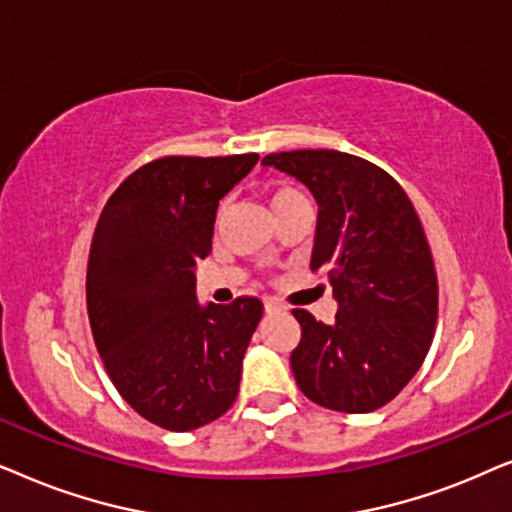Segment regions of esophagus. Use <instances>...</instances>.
Returning a JSON list of instances; mask_svg holds the SVG:
<instances>
[{
    "mask_svg": "<svg viewBox=\"0 0 512 512\" xmlns=\"http://www.w3.org/2000/svg\"><path fill=\"white\" fill-rule=\"evenodd\" d=\"M264 311H267V313H281V311H285V306L278 302L276 297H267V299H264Z\"/></svg>",
    "mask_w": 512,
    "mask_h": 512,
    "instance_id": "34e87169",
    "label": "esophagus"
}]
</instances>
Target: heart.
<instances>
[{"label":"heart","mask_w":512,"mask_h":512,"mask_svg":"<svg viewBox=\"0 0 512 512\" xmlns=\"http://www.w3.org/2000/svg\"><path fill=\"white\" fill-rule=\"evenodd\" d=\"M302 199L304 196L299 194L295 187L288 185V182H276V185L269 187V206L274 213L276 210H281L285 206H290V203L302 201ZM220 215H222V210H220Z\"/></svg>","instance_id":"1"}]
</instances>
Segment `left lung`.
Here are the masks:
<instances>
[{"instance_id":"left-lung-1","label":"left lung","mask_w":512,"mask_h":512,"mask_svg":"<svg viewBox=\"0 0 512 512\" xmlns=\"http://www.w3.org/2000/svg\"><path fill=\"white\" fill-rule=\"evenodd\" d=\"M318 203L311 271H325L339 311L325 325L295 309L290 365L306 398L365 414L398 395L424 363L438 323V276L417 210L386 170L335 149L267 154Z\"/></svg>"}]
</instances>
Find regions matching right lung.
I'll use <instances>...</instances> for the list:
<instances>
[{"mask_svg": "<svg viewBox=\"0 0 512 512\" xmlns=\"http://www.w3.org/2000/svg\"><path fill=\"white\" fill-rule=\"evenodd\" d=\"M257 154L163 156L109 196L95 227L86 306L121 398L166 431H194L234 405L243 356L264 306L196 302V262L213 250L222 196Z\"/></svg>", "mask_w": 512, "mask_h": 512, "instance_id": "add662e5", "label": "right lung"}]
</instances>
